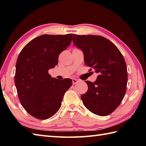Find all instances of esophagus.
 Masks as SVG:
<instances>
[{
  "label": "esophagus",
  "instance_id": "1",
  "mask_svg": "<svg viewBox=\"0 0 146 146\" xmlns=\"http://www.w3.org/2000/svg\"><path fill=\"white\" fill-rule=\"evenodd\" d=\"M72 82H73V85H75V84H77V83H78V82L79 81L77 79H76V78H73L72 79Z\"/></svg>",
  "mask_w": 146,
  "mask_h": 146
}]
</instances>
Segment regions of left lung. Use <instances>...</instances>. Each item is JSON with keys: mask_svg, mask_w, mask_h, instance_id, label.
Instances as JSON below:
<instances>
[{"mask_svg": "<svg viewBox=\"0 0 146 146\" xmlns=\"http://www.w3.org/2000/svg\"><path fill=\"white\" fill-rule=\"evenodd\" d=\"M73 41L83 51L86 66L98 73L94 83L86 81L88 90L81 95L83 104L97 115H108L125 94L128 77L124 58L117 46L103 36L74 35Z\"/></svg>", "mask_w": 146, "mask_h": 146, "instance_id": "obj_1", "label": "left lung"}]
</instances>
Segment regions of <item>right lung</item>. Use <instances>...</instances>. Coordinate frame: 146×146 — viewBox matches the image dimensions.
Masks as SVG:
<instances>
[{"label":"right lung","instance_id":"obj_1","mask_svg":"<svg viewBox=\"0 0 146 146\" xmlns=\"http://www.w3.org/2000/svg\"><path fill=\"white\" fill-rule=\"evenodd\" d=\"M73 34L44 35L33 39L18 56L14 77L19 98L31 115L40 120L53 116L60 109L70 78L58 80L48 73L58 64V56L70 46Z\"/></svg>","mask_w":146,"mask_h":146}]
</instances>
